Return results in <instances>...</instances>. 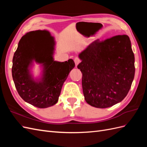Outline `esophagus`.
Listing matches in <instances>:
<instances>
[{
	"mask_svg": "<svg viewBox=\"0 0 147 147\" xmlns=\"http://www.w3.org/2000/svg\"><path fill=\"white\" fill-rule=\"evenodd\" d=\"M74 62H75V66L77 67L78 65V64L81 62V60L78 57H75V58L74 59Z\"/></svg>",
	"mask_w": 147,
	"mask_h": 147,
	"instance_id": "34e87169",
	"label": "esophagus"
}]
</instances>
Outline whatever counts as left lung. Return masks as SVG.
<instances>
[{
  "mask_svg": "<svg viewBox=\"0 0 147 147\" xmlns=\"http://www.w3.org/2000/svg\"><path fill=\"white\" fill-rule=\"evenodd\" d=\"M78 57L82 62L77 67L83 74V91L88 104L104 109L124 99L135 74L134 55L127 35L97 39Z\"/></svg>",
  "mask_w": 147,
  "mask_h": 147,
  "instance_id": "obj_1",
  "label": "left lung"
}]
</instances>
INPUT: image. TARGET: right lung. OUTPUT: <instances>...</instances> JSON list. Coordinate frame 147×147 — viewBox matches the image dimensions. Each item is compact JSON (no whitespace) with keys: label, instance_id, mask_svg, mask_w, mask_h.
<instances>
[{"label":"right lung","instance_id":"obj_1","mask_svg":"<svg viewBox=\"0 0 147 147\" xmlns=\"http://www.w3.org/2000/svg\"><path fill=\"white\" fill-rule=\"evenodd\" d=\"M43 30L31 31L22 37L13 58L12 77L19 95L25 102L45 109L58 101L62 87L75 67L73 59L56 61L53 58L55 38L50 46L38 39ZM35 61L42 68L41 77L34 79L30 70Z\"/></svg>","mask_w":147,"mask_h":147}]
</instances>
